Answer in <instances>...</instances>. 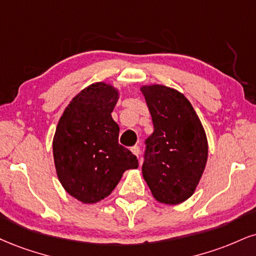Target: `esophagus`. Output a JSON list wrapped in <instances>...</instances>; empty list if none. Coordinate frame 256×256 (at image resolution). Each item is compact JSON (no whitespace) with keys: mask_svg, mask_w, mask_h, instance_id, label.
Instances as JSON below:
<instances>
[{"mask_svg":"<svg viewBox=\"0 0 256 256\" xmlns=\"http://www.w3.org/2000/svg\"><path fill=\"white\" fill-rule=\"evenodd\" d=\"M131 152H134V155H136L137 158H138V156H140V146H132V148H131Z\"/></svg>","mask_w":256,"mask_h":256,"instance_id":"esophagus-1","label":"esophagus"}]
</instances>
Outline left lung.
Instances as JSON below:
<instances>
[{
  "label": "left lung",
  "instance_id": "left-lung-1",
  "mask_svg": "<svg viewBox=\"0 0 256 256\" xmlns=\"http://www.w3.org/2000/svg\"><path fill=\"white\" fill-rule=\"evenodd\" d=\"M154 132L146 140L143 178L154 198L176 205L194 193L208 162V138L184 94L162 84L143 86Z\"/></svg>",
  "mask_w": 256,
  "mask_h": 256
}]
</instances>
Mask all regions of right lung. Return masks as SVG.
Here are the masks:
<instances>
[{
	"mask_svg": "<svg viewBox=\"0 0 256 256\" xmlns=\"http://www.w3.org/2000/svg\"><path fill=\"white\" fill-rule=\"evenodd\" d=\"M118 98L113 86H88L70 101L54 132L58 180L84 204L108 196L125 170L138 168L136 156L118 143L119 126L110 116Z\"/></svg>",
	"mask_w": 256,
	"mask_h": 256,
	"instance_id": "right-lung-1",
	"label": "right lung"
}]
</instances>
